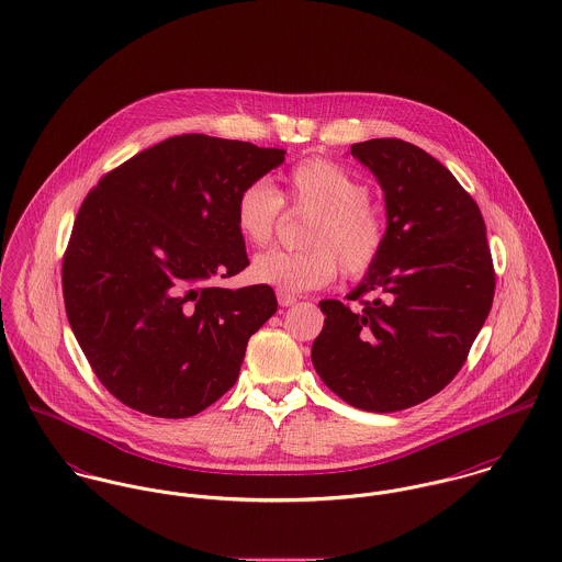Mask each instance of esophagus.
<instances>
[{
  "instance_id": "esophagus-1",
  "label": "esophagus",
  "mask_w": 562,
  "mask_h": 562,
  "mask_svg": "<svg viewBox=\"0 0 562 562\" xmlns=\"http://www.w3.org/2000/svg\"><path fill=\"white\" fill-rule=\"evenodd\" d=\"M277 301H279V305L281 306L296 305V296L290 294V292H283V290L277 292Z\"/></svg>"
}]
</instances>
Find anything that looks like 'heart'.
Returning a JSON list of instances; mask_svg holds the SVG:
<instances>
[{"label":"heart","mask_w":562,"mask_h":562,"mask_svg":"<svg viewBox=\"0 0 562 562\" xmlns=\"http://www.w3.org/2000/svg\"><path fill=\"white\" fill-rule=\"evenodd\" d=\"M283 184L279 195L266 180L249 182L234 204L236 229L254 247L272 240L283 202L294 212L313 214L303 234L306 249L259 254L249 268L254 281L283 292H306L333 283L339 263L350 279L375 266L386 245V221L369 202L371 191L362 178L330 158L313 156L292 167Z\"/></svg>","instance_id":"obj_1"}]
</instances>
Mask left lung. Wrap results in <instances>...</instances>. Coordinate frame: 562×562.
<instances>
[{"label":"left lung","instance_id":"left-lung-1","mask_svg":"<svg viewBox=\"0 0 562 562\" xmlns=\"http://www.w3.org/2000/svg\"><path fill=\"white\" fill-rule=\"evenodd\" d=\"M352 154L384 189L386 245L348 296L358 308L319 303L326 319L311 360L346 404L397 412L458 375L490 315L496 270L483 214L442 162L389 137Z\"/></svg>","mask_w":562,"mask_h":562}]
</instances>
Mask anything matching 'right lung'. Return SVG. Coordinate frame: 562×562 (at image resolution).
<instances>
[{
	"label": "right lung",
	"instance_id": "1",
	"mask_svg": "<svg viewBox=\"0 0 562 562\" xmlns=\"http://www.w3.org/2000/svg\"><path fill=\"white\" fill-rule=\"evenodd\" d=\"M283 160L249 142L178 135L106 171L83 200L61 257L64 305L124 406L187 418L236 384L277 299L263 283H216L249 266L238 193Z\"/></svg>",
	"mask_w": 562,
	"mask_h": 562
}]
</instances>
